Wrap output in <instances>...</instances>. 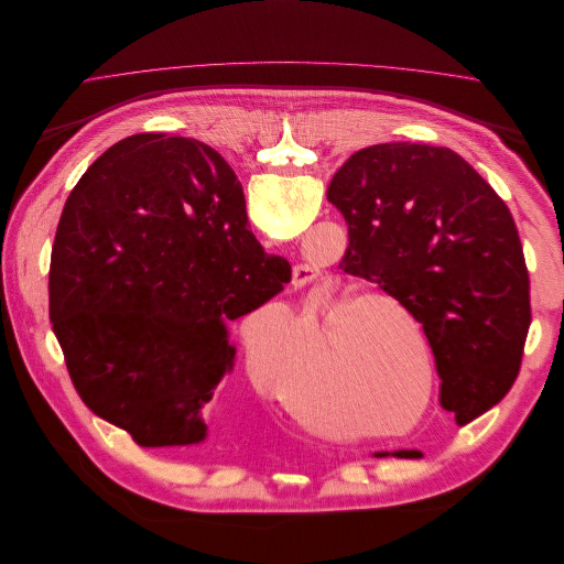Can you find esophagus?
I'll use <instances>...</instances> for the list:
<instances>
[{
  "label": "esophagus",
  "mask_w": 564,
  "mask_h": 564,
  "mask_svg": "<svg viewBox=\"0 0 564 564\" xmlns=\"http://www.w3.org/2000/svg\"><path fill=\"white\" fill-rule=\"evenodd\" d=\"M317 275H319V270H317L315 265L299 263V265H294V278H292V284H294L296 289H301V286H305V284L315 282V280H317Z\"/></svg>",
  "instance_id": "1"
}]
</instances>
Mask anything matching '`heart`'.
Instances as JSON below:
<instances>
[{
    "mask_svg": "<svg viewBox=\"0 0 564 564\" xmlns=\"http://www.w3.org/2000/svg\"><path fill=\"white\" fill-rule=\"evenodd\" d=\"M278 322L286 324L289 344H301L305 324L289 311L275 313ZM322 344L334 338L336 357V402L362 419H383L392 409L416 400L421 390L419 365L425 379L433 377V350L429 338L414 315L402 303L388 296L365 301L352 292H336L317 313ZM272 346V329H259L247 338L249 367L256 379L268 381ZM420 360L416 361L415 357ZM280 395L284 404L303 421H319L329 416L324 402L305 398L294 386L284 381ZM429 404V395H425Z\"/></svg>",
    "mask_w": 564,
    "mask_h": 564,
    "instance_id": "obj_1",
    "label": "heart"
}]
</instances>
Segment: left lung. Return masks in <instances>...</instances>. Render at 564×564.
I'll return each instance as SVG.
<instances>
[{"instance_id": "obj_1", "label": "left lung", "mask_w": 564, "mask_h": 564, "mask_svg": "<svg viewBox=\"0 0 564 564\" xmlns=\"http://www.w3.org/2000/svg\"><path fill=\"white\" fill-rule=\"evenodd\" d=\"M327 199L348 224L340 268L377 282L421 322L440 404L458 425L499 404L532 322L522 242L503 199L454 150L425 143L357 150Z\"/></svg>"}]
</instances>
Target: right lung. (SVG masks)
Instances as JSON below:
<instances>
[{"instance_id":"obj_1","label":"right lung","mask_w":564,"mask_h":564,"mask_svg":"<svg viewBox=\"0 0 564 564\" xmlns=\"http://www.w3.org/2000/svg\"><path fill=\"white\" fill-rule=\"evenodd\" d=\"M289 280L292 265L249 230L242 185L214 148L135 133L65 202L48 317L96 416L141 447H193L235 365L228 324Z\"/></svg>"}]
</instances>
